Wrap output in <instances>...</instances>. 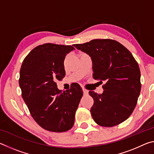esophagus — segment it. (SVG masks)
<instances>
[{
    "mask_svg": "<svg viewBox=\"0 0 154 154\" xmlns=\"http://www.w3.org/2000/svg\"><path fill=\"white\" fill-rule=\"evenodd\" d=\"M83 94H84V95H88V90H85V89H83Z\"/></svg>",
    "mask_w": 154,
    "mask_h": 154,
    "instance_id": "1",
    "label": "esophagus"
}]
</instances>
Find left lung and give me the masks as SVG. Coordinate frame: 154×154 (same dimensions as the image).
<instances>
[{
    "mask_svg": "<svg viewBox=\"0 0 154 154\" xmlns=\"http://www.w3.org/2000/svg\"><path fill=\"white\" fill-rule=\"evenodd\" d=\"M74 47L90 56L94 79L106 82L102 94L89 92L94 99L90 109L94 120L105 127L126 120L137 105L141 88L139 66L133 56L112 39H94Z\"/></svg>",
    "mask_w": 154,
    "mask_h": 154,
    "instance_id": "left-lung-1",
    "label": "left lung"
}]
</instances>
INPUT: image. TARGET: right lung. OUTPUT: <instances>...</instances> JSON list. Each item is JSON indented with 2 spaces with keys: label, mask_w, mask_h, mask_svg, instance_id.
<instances>
[{
  "label": "right lung",
  "mask_w": 154,
  "mask_h": 154,
  "mask_svg": "<svg viewBox=\"0 0 154 154\" xmlns=\"http://www.w3.org/2000/svg\"><path fill=\"white\" fill-rule=\"evenodd\" d=\"M71 45L45 43L34 48L22 62L19 84L31 116L41 127L55 132L73 126L83 91L77 83L60 90L56 83L65 76L64 61Z\"/></svg>",
  "instance_id": "right-lung-1"
}]
</instances>
